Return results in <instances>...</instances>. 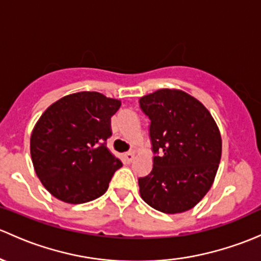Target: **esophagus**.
<instances>
[{"mask_svg":"<svg viewBox=\"0 0 261 261\" xmlns=\"http://www.w3.org/2000/svg\"><path fill=\"white\" fill-rule=\"evenodd\" d=\"M134 158H135V155H134V152L128 151V152H125V153H123V160H125V163L130 164L131 161L134 160Z\"/></svg>","mask_w":261,"mask_h":261,"instance_id":"34e87169","label":"esophagus"}]
</instances>
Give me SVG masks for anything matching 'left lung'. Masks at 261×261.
<instances>
[{
    "instance_id": "obj_1",
    "label": "left lung",
    "mask_w": 261,
    "mask_h": 261,
    "mask_svg": "<svg viewBox=\"0 0 261 261\" xmlns=\"http://www.w3.org/2000/svg\"><path fill=\"white\" fill-rule=\"evenodd\" d=\"M151 120L152 170L140 177V195L165 214L193 209L210 190L221 159L220 130L210 111L194 96L161 89L140 97Z\"/></svg>"
}]
</instances>
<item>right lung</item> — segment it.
Returning <instances> with one entry per match:
<instances>
[{
    "label": "right lung",
    "instance_id": "add662e5",
    "mask_svg": "<svg viewBox=\"0 0 261 261\" xmlns=\"http://www.w3.org/2000/svg\"><path fill=\"white\" fill-rule=\"evenodd\" d=\"M117 98L82 91L64 96L45 110L32 130L30 151L46 190L67 204H84L106 193L122 166L106 147Z\"/></svg>",
    "mask_w": 261,
    "mask_h": 261
}]
</instances>
